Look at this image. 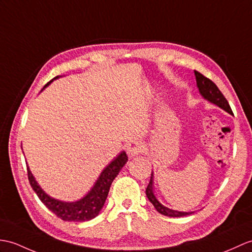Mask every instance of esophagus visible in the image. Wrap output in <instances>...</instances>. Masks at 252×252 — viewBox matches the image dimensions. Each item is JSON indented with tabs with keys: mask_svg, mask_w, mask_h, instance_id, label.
Wrapping results in <instances>:
<instances>
[{
	"mask_svg": "<svg viewBox=\"0 0 252 252\" xmlns=\"http://www.w3.org/2000/svg\"><path fill=\"white\" fill-rule=\"evenodd\" d=\"M143 149V145L138 140H133L130 144H127L126 146V154L130 158L136 157L139 153H142Z\"/></svg>",
	"mask_w": 252,
	"mask_h": 252,
	"instance_id": "esophagus-1",
	"label": "esophagus"
}]
</instances>
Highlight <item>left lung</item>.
<instances>
[{
    "instance_id": "8db88e82",
    "label": "left lung",
    "mask_w": 252,
    "mask_h": 252,
    "mask_svg": "<svg viewBox=\"0 0 252 252\" xmlns=\"http://www.w3.org/2000/svg\"><path fill=\"white\" fill-rule=\"evenodd\" d=\"M194 75L196 79L197 89L202 97L204 99H206V101H208L209 103H212L216 105V106L220 107L221 109H223L224 112L229 113L230 115H233L229 102L226 101V98L218 89V87L216 86L212 80L206 78L205 76H203L201 73L194 71ZM146 195H147L150 203L155 206L157 212L160 213L161 215L167 216V217H184V216H188L194 213V212H178V210L168 208L163 205L162 203H160L154 193V172L151 173L149 185L147 186V189H146Z\"/></svg>"
}]
</instances>
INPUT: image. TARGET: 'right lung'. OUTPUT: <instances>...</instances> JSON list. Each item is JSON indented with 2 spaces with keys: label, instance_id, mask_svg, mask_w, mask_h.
I'll return each mask as SVG.
<instances>
[{
  "label": "right lung",
  "instance_id": "right-lung-1",
  "mask_svg": "<svg viewBox=\"0 0 252 252\" xmlns=\"http://www.w3.org/2000/svg\"><path fill=\"white\" fill-rule=\"evenodd\" d=\"M60 77H62V76H57L54 79H51L48 84L45 85L42 91L46 87H48L52 81ZM126 162L127 156L126 154V151H121V153L103 169L94 185H93L92 188L89 190V192H88L84 197H81L80 200L75 202L61 201L47 194L33 176V174L30 171V167H29L28 164L27 168L29 181H30L32 189L36 193L39 200L44 203V205H46L47 208L51 210L52 213L64 221L84 222L95 218L99 214V212H101V209L103 208L105 204V201H106L112 183L117 177V175L121 171V168L126 165Z\"/></svg>",
  "mask_w": 252,
  "mask_h": 252
}]
</instances>
